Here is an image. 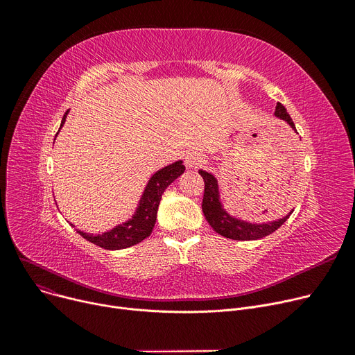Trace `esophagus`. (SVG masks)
I'll return each mask as SVG.
<instances>
[{
    "instance_id": "obj_1",
    "label": "esophagus",
    "mask_w": 355,
    "mask_h": 355,
    "mask_svg": "<svg viewBox=\"0 0 355 355\" xmlns=\"http://www.w3.org/2000/svg\"><path fill=\"white\" fill-rule=\"evenodd\" d=\"M202 162V157L198 153H189L185 155V166L187 168H197Z\"/></svg>"
}]
</instances>
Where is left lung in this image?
I'll return each instance as SVG.
<instances>
[{"instance_id": "8db88e82", "label": "left lung", "mask_w": 355, "mask_h": 355, "mask_svg": "<svg viewBox=\"0 0 355 355\" xmlns=\"http://www.w3.org/2000/svg\"><path fill=\"white\" fill-rule=\"evenodd\" d=\"M275 116L277 119H282L286 122L295 132L296 128L293 121L291 119L289 114L286 112L285 106L277 103L275 109ZM198 174L204 180V197H202V213L206 216V220L210 223V226L221 236L233 240H257L263 239L269 234H272L275 230L281 227L284 223L289 218L292 211H289L286 216L266 223H253L240 218L237 216H233L227 211L225 204L221 201L218 181L214 174L198 170Z\"/></svg>"}]
</instances>
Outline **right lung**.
<instances>
[{
  "label": "right lung",
  "mask_w": 355,
  "mask_h": 355,
  "mask_svg": "<svg viewBox=\"0 0 355 355\" xmlns=\"http://www.w3.org/2000/svg\"><path fill=\"white\" fill-rule=\"evenodd\" d=\"M67 115H69V110L66 112L62 119L60 129L63 128ZM184 171H185V166L182 161L178 159L173 164L165 165L164 168H161V170L154 173L145 185V190L138 201V206L132 217H129L128 220L121 223V225L96 234L85 233L79 229H76V232L82 237H85L87 241H90V243L107 250H121V249L138 245L139 241H142L153 233V229L157 221L158 206L164 191L166 190L168 185H170L173 181H175ZM69 225L74 227V225H71V223H69Z\"/></svg>",
  "instance_id": "obj_1"
}]
</instances>
